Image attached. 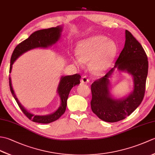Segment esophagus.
I'll return each mask as SVG.
<instances>
[{"instance_id":"1","label":"esophagus","mask_w":155,"mask_h":155,"mask_svg":"<svg viewBox=\"0 0 155 155\" xmlns=\"http://www.w3.org/2000/svg\"><path fill=\"white\" fill-rule=\"evenodd\" d=\"M88 82H89V80L88 79L86 76H84V77L82 78V79H81V83L82 84H87Z\"/></svg>"}]
</instances>
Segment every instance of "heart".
<instances>
[{
	"label": "heart",
	"instance_id": "1",
	"mask_svg": "<svg viewBox=\"0 0 155 155\" xmlns=\"http://www.w3.org/2000/svg\"><path fill=\"white\" fill-rule=\"evenodd\" d=\"M118 47L113 40L103 35H97L82 41L77 46L78 56L72 58L77 66L89 62L91 71L100 74L110 67L117 54Z\"/></svg>",
	"mask_w": 155,
	"mask_h": 155
}]
</instances>
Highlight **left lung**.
Returning <instances> with one entry per match:
<instances>
[{
    "label": "left lung",
    "mask_w": 155,
    "mask_h": 155,
    "mask_svg": "<svg viewBox=\"0 0 155 155\" xmlns=\"http://www.w3.org/2000/svg\"><path fill=\"white\" fill-rule=\"evenodd\" d=\"M149 62L142 46L130 32L125 31V43L114 68L91 85V109L97 116L108 123L120 121L135 110L145 92ZM115 70L126 72L134 80L133 91L127 96L115 98L111 94L110 78Z\"/></svg>",
    "instance_id": "1"
}]
</instances>
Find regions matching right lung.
<instances>
[{
  "label": "right lung",
  "instance_id": "add662e5",
  "mask_svg": "<svg viewBox=\"0 0 155 155\" xmlns=\"http://www.w3.org/2000/svg\"><path fill=\"white\" fill-rule=\"evenodd\" d=\"M62 31H63V27L62 25L57 26V27L37 31L31 34L27 39H26L25 41H22L16 46L12 52L11 58L10 73L12 71V64H14V62L19 57H21L25 52L32 50V49H46L54 46L61 38ZM81 78V75L77 74L73 75L61 76L57 90V93L60 97V106L52 113L46 115H38L32 113L28 110L20 103L18 98L16 97L14 90H13L11 77H9V86L12 96L15 98L20 108L29 119L35 122V123L48 124L57 120L64 113L67 105V102L68 94L72 87L80 84Z\"/></svg>",
  "mask_w": 155,
  "mask_h": 155
}]
</instances>
